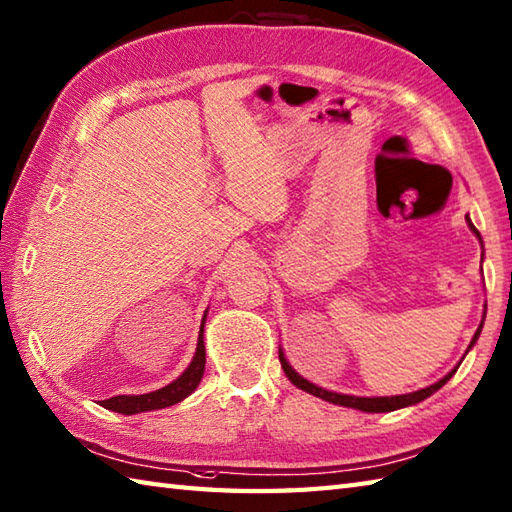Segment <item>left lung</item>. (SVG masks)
Here are the masks:
<instances>
[{
    "label": "left lung",
    "mask_w": 512,
    "mask_h": 512,
    "mask_svg": "<svg viewBox=\"0 0 512 512\" xmlns=\"http://www.w3.org/2000/svg\"><path fill=\"white\" fill-rule=\"evenodd\" d=\"M466 224H469V228L475 233V237L482 242L480 231H477V228L473 226V222L469 220V217H466ZM484 317H486V312H484ZM484 317H482L480 328H477L475 334H473V341H471V345H469V350L477 343V339H480L482 328H484ZM469 350H466V352H469ZM279 361H281V367H284V372H286L288 380H290V383L295 385V387H299V389H303V391H308V394L317 396V398H321V400H325V402H332V405L350 407V409H358V411H365V413L396 411V409H402V407L416 405V402H422L424 398H429L431 394H436V391H438L440 387L447 385L449 380H451V376H453L455 372H458V367H460V363H462V361H460L458 365H455L447 376L438 380V383H433V385H429V387H422V389H418V391H411V394H400V396H350V394H339V391L323 389V387H319V385L310 383L308 378H303L301 374H297V369L288 363V358H286V354H284V350H281V347H279Z\"/></svg>",
    "instance_id": "8db88e82"
}]
</instances>
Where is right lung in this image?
<instances>
[{"label": "right lung", "mask_w": 512, "mask_h": 512, "mask_svg": "<svg viewBox=\"0 0 512 512\" xmlns=\"http://www.w3.org/2000/svg\"><path fill=\"white\" fill-rule=\"evenodd\" d=\"M206 312L202 317V325H200V334H198V347H195V354L191 358L189 367L184 372L171 380L169 385L160 387L156 391H149V394H136V396H114L101 400V407L123 413V416H134V413H143V411H154V409H165L176 405V402L184 400L187 396H191L195 389H198L200 380L204 376V365H206V350H204V323H206Z\"/></svg>", "instance_id": "right-lung-1"}]
</instances>
